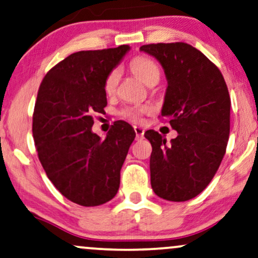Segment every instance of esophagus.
Instances as JSON below:
<instances>
[{
  "instance_id": "esophagus-1",
  "label": "esophagus",
  "mask_w": 258,
  "mask_h": 258,
  "mask_svg": "<svg viewBox=\"0 0 258 258\" xmlns=\"http://www.w3.org/2000/svg\"><path fill=\"white\" fill-rule=\"evenodd\" d=\"M135 132H136V139L137 140H140L144 138V128H142V127H138V126H135Z\"/></svg>"
}]
</instances>
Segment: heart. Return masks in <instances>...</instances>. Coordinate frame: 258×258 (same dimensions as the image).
Here are the masks:
<instances>
[{
	"instance_id": "obj_1",
	"label": "heart",
	"mask_w": 258,
	"mask_h": 258,
	"mask_svg": "<svg viewBox=\"0 0 258 258\" xmlns=\"http://www.w3.org/2000/svg\"><path fill=\"white\" fill-rule=\"evenodd\" d=\"M130 69L132 74L135 75L142 81L146 86H151V84H157L161 76V71H159L158 65L155 63L152 59L148 57H137L132 59L130 63ZM120 80V74L118 70H112L107 75L105 83H103V90L107 95H114L118 88V83ZM152 112V107L149 105L144 106H127L121 109L122 118H125L128 121L139 123L143 121V116L145 114H150Z\"/></svg>"
}]
</instances>
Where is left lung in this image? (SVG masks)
Listing matches in <instances>:
<instances>
[{
    "label": "left lung",
    "mask_w": 258,
    "mask_h": 258,
    "mask_svg": "<svg viewBox=\"0 0 258 258\" xmlns=\"http://www.w3.org/2000/svg\"><path fill=\"white\" fill-rule=\"evenodd\" d=\"M167 78L162 116L177 137L149 130L151 187L168 201L190 200L210 184L226 151L231 100L219 69L202 52L184 42L143 45Z\"/></svg>",
    "instance_id": "1"
}]
</instances>
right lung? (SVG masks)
<instances>
[{"label": "right lung", "mask_w": 258, "mask_h": 258, "mask_svg": "<svg viewBox=\"0 0 258 258\" xmlns=\"http://www.w3.org/2000/svg\"><path fill=\"white\" fill-rule=\"evenodd\" d=\"M130 48L70 54L48 71L39 88L32 128L39 161L61 195L81 206H99L115 197L135 140V130L125 121L114 122L105 139L91 130L93 114L103 113L107 106V75Z\"/></svg>", "instance_id": "obj_1"}]
</instances>
